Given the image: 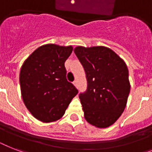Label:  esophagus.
<instances>
[{
    "instance_id": "34e87169",
    "label": "esophagus",
    "mask_w": 152,
    "mask_h": 152,
    "mask_svg": "<svg viewBox=\"0 0 152 152\" xmlns=\"http://www.w3.org/2000/svg\"><path fill=\"white\" fill-rule=\"evenodd\" d=\"M74 84V86L76 87V88H77V85H78V83H77V81L76 80H74L73 83H72Z\"/></svg>"
}]
</instances>
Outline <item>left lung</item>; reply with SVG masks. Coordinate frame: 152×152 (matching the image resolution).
I'll list each match as a JSON object with an SVG mask.
<instances>
[{
	"label": "left lung",
	"mask_w": 152,
	"mask_h": 152,
	"mask_svg": "<svg viewBox=\"0 0 152 152\" xmlns=\"http://www.w3.org/2000/svg\"><path fill=\"white\" fill-rule=\"evenodd\" d=\"M74 53L85 70L88 89L80 94L85 120L105 129L125 110L130 91L129 70L122 58L106 46H79Z\"/></svg>",
	"instance_id": "1"
}]
</instances>
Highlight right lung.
<instances>
[{
  "label": "right lung",
  "mask_w": 152,
  "mask_h": 152,
  "mask_svg": "<svg viewBox=\"0 0 152 152\" xmlns=\"http://www.w3.org/2000/svg\"><path fill=\"white\" fill-rule=\"evenodd\" d=\"M72 46L46 44L36 49L23 64L20 91L27 109L37 120L45 123L59 120L78 93L67 80L64 62Z\"/></svg>",
  "instance_id": "add662e5"
}]
</instances>
